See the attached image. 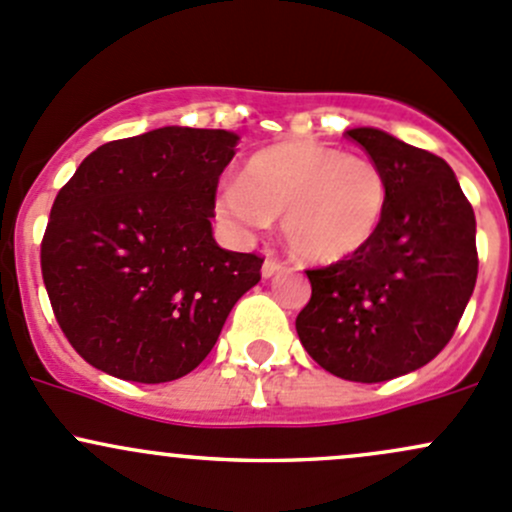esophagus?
<instances>
[{"label":"esophagus","mask_w":512,"mask_h":512,"mask_svg":"<svg viewBox=\"0 0 512 512\" xmlns=\"http://www.w3.org/2000/svg\"><path fill=\"white\" fill-rule=\"evenodd\" d=\"M282 270H284V265L279 260H274V257H267V260L262 262V277L265 279L274 277V274H279Z\"/></svg>","instance_id":"34e87169"}]
</instances>
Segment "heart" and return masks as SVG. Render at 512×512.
Masks as SVG:
<instances>
[{
	"instance_id": "1",
	"label": "heart",
	"mask_w": 512,
	"mask_h": 512,
	"mask_svg": "<svg viewBox=\"0 0 512 512\" xmlns=\"http://www.w3.org/2000/svg\"><path fill=\"white\" fill-rule=\"evenodd\" d=\"M385 171L373 159L319 142H284L247 159L242 181H228L215 215L240 235L282 219L287 247L311 265H336L363 252L383 225Z\"/></svg>"
}]
</instances>
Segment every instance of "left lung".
Segmentation results:
<instances>
[{"label": "left lung", "instance_id": "8db88e82", "mask_svg": "<svg viewBox=\"0 0 512 512\" xmlns=\"http://www.w3.org/2000/svg\"><path fill=\"white\" fill-rule=\"evenodd\" d=\"M346 134L385 171V218L351 260L306 270L311 299L297 333L336 378L385 383L427 365L454 336L476 287V215L437 154L375 127Z\"/></svg>", "mask_w": 512, "mask_h": 512}]
</instances>
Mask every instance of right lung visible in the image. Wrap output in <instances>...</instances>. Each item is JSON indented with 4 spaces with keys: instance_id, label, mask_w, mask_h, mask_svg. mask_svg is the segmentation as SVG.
Returning a JSON list of instances; mask_svg holds the SVG:
<instances>
[{
    "instance_id": "add662e5",
    "label": "right lung",
    "mask_w": 512,
    "mask_h": 512,
    "mask_svg": "<svg viewBox=\"0 0 512 512\" xmlns=\"http://www.w3.org/2000/svg\"><path fill=\"white\" fill-rule=\"evenodd\" d=\"M240 137L159 127L95 149L58 191L41 242L53 314L93 368L184 378L211 353L262 257L213 238L215 188Z\"/></svg>"
}]
</instances>
